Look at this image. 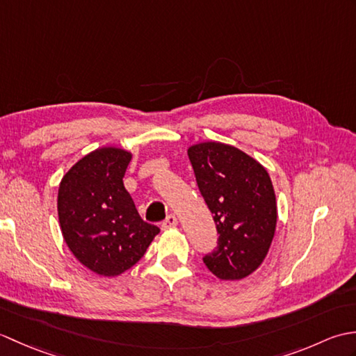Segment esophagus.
I'll use <instances>...</instances> for the list:
<instances>
[{
  "label": "esophagus",
  "mask_w": 356,
  "mask_h": 356,
  "mask_svg": "<svg viewBox=\"0 0 356 356\" xmlns=\"http://www.w3.org/2000/svg\"><path fill=\"white\" fill-rule=\"evenodd\" d=\"M174 226H177V217L170 214L162 223V229H170V228H174Z\"/></svg>",
  "instance_id": "34e87169"
}]
</instances>
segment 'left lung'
I'll return each instance as SVG.
<instances>
[{"label":"left lung","mask_w":356,"mask_h":356,"mask_svg":"<svg viewBox=\"0 0 356 356\" xmlns=\"http://www.w3.org/2000/svg\"><path fill=\"white\" fill-rule=\"evenodd\" d=\"M199 190L218 232V246L203 263L220 280H241L266 259L277 226V200L266 168L222 142L188 148Z\"/></svg>","instance_id":"left-lung-1"}]
</instances>
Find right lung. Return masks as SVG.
I'll list each match as a JSON object with an SVG mask.
<instances>
[{
    "label": "right lung",
    "instance_id": "1",
    "mask_svg": "<svg viewBox=\"0 0 356 356\" xmlns=\"http://www.w3.org/2000/svg\"><path fill=\"white\" fill-rule=\"evenodd\" d=\"M131 157L124 148H97L59 184L58 217L65 243L81 264L102 277L134 266L161 232L142 220L124 186Z\"/></svg>",
    "mask_w": 356,
    "mask_h": 356
}]
</instances>
